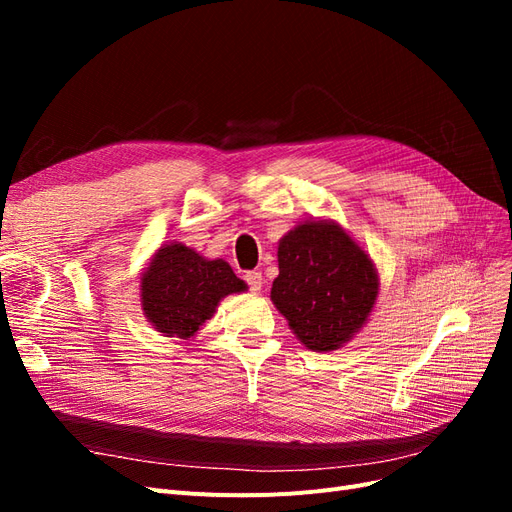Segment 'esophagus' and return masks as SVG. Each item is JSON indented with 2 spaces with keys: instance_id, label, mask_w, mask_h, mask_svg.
Returning a JSON list of instances; mask_svg holds the SVG:
<instances>
[{
  "instance_id": "obj_1",
  "label": "esophagus",
  "mask_w": 512,
  "mask_h": 512,
  "mask_svg": "<svg viewBox=\"0 0 512 512\" xmlns=\"http://www.w3.org/2000/svg\"><path fill=\"white\" fill-rule=\"evenodd\" d=\"M245 282H247V286H250V290L258 292L262 288V273L260 271H247Z\"/></svg>"
}]
</instances>
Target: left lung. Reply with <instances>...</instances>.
<instances>
[{
  "label": "left lung",
  "mask_w": 512,
  "mask_h": 512,
  "mask_svg": "<svg viewBox=\"0 0 512 512\" xmlns=\"http://www.w3.org/2000/svg\"><path fill=\"white\" fill-rule=\"evenodd\" d=\"M277 265L271 301L307 350H337L363 329L380 292L378 269L335 220L288 230Z\"/></svg>",
  "instance_id": "1"
}]
</instances>
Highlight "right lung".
<instances>
[{
    "instance_id": "right-lung-1",
    "label": "right lung",
    "mask_w": 512,
    "mask_h": 512,
    "mask_svg": "<svg viewBox=\"0 0 512 512\" xmlns=\"http://www.w3.org/2000/svg\"><path fill=\"white\" fill-rule=\"evenodd\" d=\"M245 288L226 260H209L173 241L160 245L141 273V307L164 337L192 339L224 297Z\"/></svg>"
}]
</instances>
